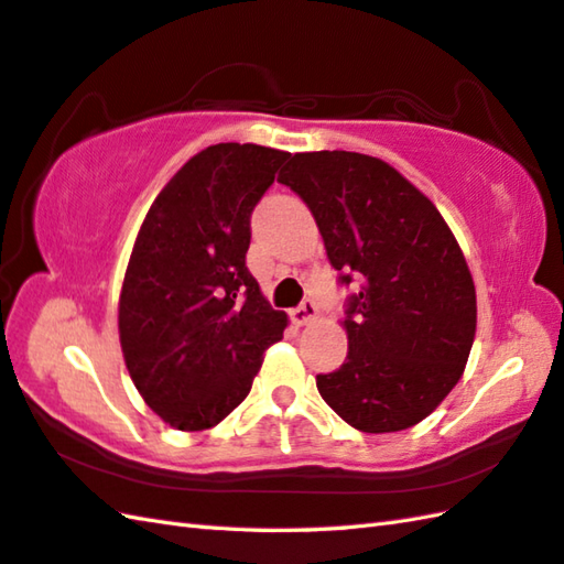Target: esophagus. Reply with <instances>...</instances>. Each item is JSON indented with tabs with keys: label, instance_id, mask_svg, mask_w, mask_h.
<instances>
[{
	"label": "esophagus",
	"instance_id": "obj_1",
	"mask_svg": "<svg viewBox=\"0 0 564 564\" xmlns=\"http://www.w3.org/2000/svg\"><path fill=\"white\" fill-rule=\"evenodd\" d=\"M316 318H318V308H316L312 299H304V302L299 304V308H294V312H292V321L296 326H308Z\"/></svg>",
	"mask_w": 564,
	"mask_h": 564
}]
</instances>
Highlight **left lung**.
Returning a JSON list of instances; mask_svg holds the SVG:
<instances>
[{
	"mask_svg": "<svg viewBox=\"0 0 564 564\" xmlns=\"http://www.w3.org/2000/svg\"><path fill=\"white\" fill-rule=\"evenodd\" d=\"M312 209L330 265L358 274L343 328L348 358L316 387L362 433L416 426L459 382L477 294L435 204L389 163L350 151L294 153L278 177Z\"/></svg>",
	"mask_w": 564,
	"mask_h": 564,
	"instance_id": "obj_1",
	"label": "left lung"
}]
</instances>
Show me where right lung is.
<instances>
[{"label":"right lung","instance_id":"right-lung-1","mask_svg":"<svg viewBox=\"0 0 564 564\" xmlns=\"http://www.w3.org/2000/svg\"><path fill=\"white\" fill-rule=\"evenodd\" d=\"M290 153L216 143L160 189L119 294V340L138 394L170 429L206 431L252 387L290 324L246 265L250 214Z\"/></svg>","mask_w":564,"mask_h":564}]
</instances>
